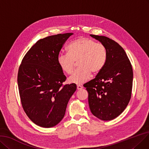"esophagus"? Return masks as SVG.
<instances>
[{
    "label": "esophagus",
    "mask_w": 149,
    "mask_h": 149,
    "mask_svg": "<svg viewBox=\"0 0 149 149\" xmlns=\"http://www.w3.org/2000/svg\"><path fill=\"white\" fill-rule=\"evenodd\" d=\"M82 88H83L82 86H80V85H78V86H77V89H78V90H81V89H82Z\"/></svg>",
    "instance_id": "obj_1"
}]
</instances>
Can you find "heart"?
<instances>
[{
  "mask_svg": "<svg viewBox=\"0 0 149 149\" xmlns=\"http://www.w3.org/2000/svg\"><path fill=\"white\" fill-rule=\"evenodd\" d=\"M67 52L57 57L58 66L68 74L73 72L75 62L79 68L69 77L68 82L76 84L84 83L93 74L100 73L104 67L108 52L104 45L87 37H81L67 46Z\"/></svg>",
  "mask_w": 149,
  "mask_h": 149,
  "instance_id": "1",
  "label": "heart"
}]
</instances>
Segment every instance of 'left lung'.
I'll list each match as a JSON object with an SVG mask.
<instances>
[{
    "label": "left lung",
    "instance_id": "left-lung-1",
    "mask_svg": "<svg viewBox=\"0 0 149 149\" xmlns=\"http://www.w3.org/2000/svg\"><path fill=\"white\" fill-rule=\"evenodd\" d=\"M104 45L108 58L95 78L85 84L92 114L102 120H111L121 114L132 97L133 73L125 51L115 41L91 35Z\"/></svg>",
    "mask_w": 149,
    "mask_h": 149
}]
</instances>
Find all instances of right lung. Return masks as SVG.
<instances>
[{
  "label": "right lung",
  "instance_id": "1",
  "mask_svg": "<svg viewBox=\"0 0 149 149\" xmlns=\"http://www.w3.org/2000/svg\"><path fill=\"white\" fill-rule=\"evenodd\" d=\"M73 34H57L39 40L19 66L17 84L22 108L40 127L51 128L60 122L76 90L75 84H62L67 78L57 63L63 44Z\"/></svg>",
  "mask_w": 149,
  "mask_h": 149
}]
</instances>
